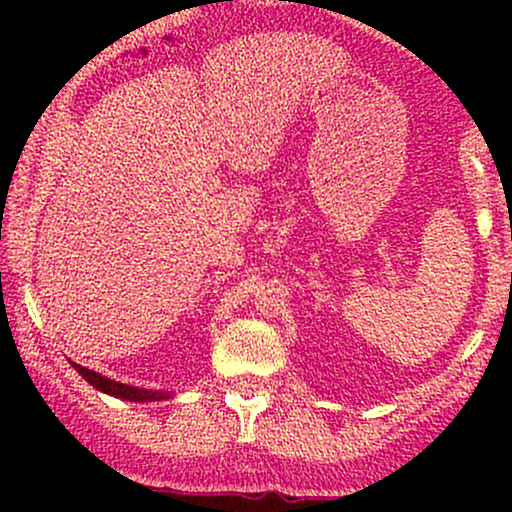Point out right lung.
Listing matches in <instances>:
<instances>
[{
	"mask_svg": "<svg viewBox=\"0 0 512 512\" xmlns=\"http://www.w3.org/2000/svg\"><path fill=\"white\" fill-rule=\"evenodd\" d=\"M72 366L79 370L81 375H84L86 383H91L96 390L108 392V395H113V397L129 399V402H151V399H163L161 392H146V390H139V387L115 383V380L105 378V375H101V373H93V370L79 366V363H72Z\"/></svg>",
	"mask_w": 512,
	"mask_h": 512,
	"instance_id": "obj_1",
	"label": "right lung"
}]
</instances>
